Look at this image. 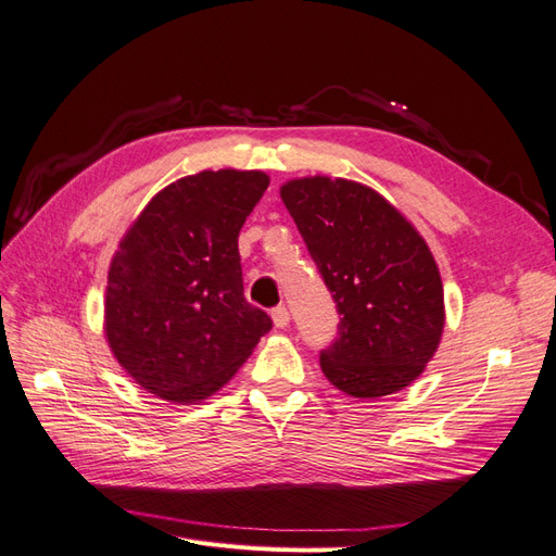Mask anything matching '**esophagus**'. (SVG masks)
I'll list each match as a JSON object with an SVG mask.
<instances>
[{
	"label": "esophagus",
	"instance_id": "34e87169",
	"mask_svg": "<svg viewBox=\"0 0 556 556\" xmlns=\"http://www.w3.org/2000/svg\"><path fill=\"white\" fill-rule=\"evenodd\" d=\"M271 319H274V325H276L278 329H285V327L290 325V311L285 308V306H278V308L271 311Z\"/></svg>",
	"mask_w": 556,
	"mask_h": 556
}]
</instances>
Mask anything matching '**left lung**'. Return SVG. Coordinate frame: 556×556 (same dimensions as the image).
Here are the masks:
<instances>
[{"label": "left lung", "mask_w": 556, "mask_h": 556, "mask_svg": "<svg viewBox=\"0 0 556 556\" xmlns=\"http://www.w3.org/2000/svg\"><path fill=\"white\" fill-rule=\"evenodd\" d=\"M280 197L341 315L339 336L319 352L327 380L355 399L408 387L445 325L443 282L425 239L355 180L296 178Z\"/></svg>", "instance_id": "8db88e82"}]
</instances>
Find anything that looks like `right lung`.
Returning a JSON list of instances; mask_svg holds the SVG:
<instances>
[{"mask_svg": "<svg viewBox=\"0 0 556 556\" xmlns=\"http://www.w3.org/2000/svg\"><path fill=\"white\" fill-rule=\"evenodd\" d=\"M264 172H201L157 192L109 268L104 333L143 390L204 401L250 357L271 317L243 296L239 231Z\"/></svg>", "mask_w": 556, "mask_h": 556, "instance_id": "right-lung-1", "label": "right lung"}]
</instances>
